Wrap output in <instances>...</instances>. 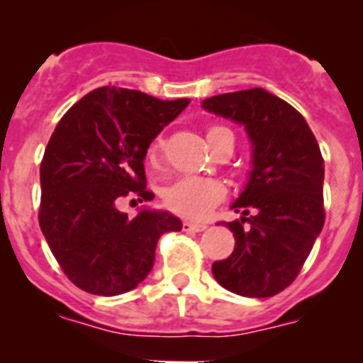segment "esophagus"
<instances>
[{
    "instance_id": "obj_1",
    "label": "esophagus",
    "mask_w": 363,
    "mask_h": 363,
    "mask_svg": "<svg viewBox=\"0 0 363 363\" xmlns=\"http://www.w3.org/2000/svg\"><path fill=\"white\" fill-rule=\"evenodd\" d=\"M205 228H207V225H203V223H191V221L182 223V230H184V232H203Z\"/></svg>"
}]
</instances>
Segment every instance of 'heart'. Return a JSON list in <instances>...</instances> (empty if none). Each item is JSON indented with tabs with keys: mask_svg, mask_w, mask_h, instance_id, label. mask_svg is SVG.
<instances>
[{
	"mask_svg": "<svg viewBox=\"0 0 363 363\" xmlns=\"http://www.w3.org/2000/svg\"><path fill=\"white\" fill-rule=\"evenodd\" d=\"M230 133L226 128L211 126L207 130L208 144H214V140L221 135ZM163 137L158 135L151 142L147 149V158L151 161L158 160L160 151L163 149ZM226 196V186L219 179L212 177H195V175H186L172 182L163 191V202L175 214L188 219H202L212 208L216 207Z\"/></svg>",
	"mask_w": 363,
	"mask_h": 363,
	"instance_id": "heart-1",
	"label": "heart"
}]
</instances>
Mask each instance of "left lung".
Here are the masks:
<instances>
[{
  "label": "left lung",
  "instance_id": "left-lung-1",
  "mask_svg": "<svg viewBox=\"0 0 363 363\" xmlns=\"http://www.w3.org/2000/svg\"><path fill=\"white\" fill-rule=\"evenodd\" d=\"M203 108L242 123L252 142L250 182L232 205L244 218L225 225L235 250L212 274L237 295L274 296L296 279L323 228L320 145L302 113L259 87L211 96Z\"/></svg>",
  "mask_w": 363,
  "mask_h": 363
}]
</instances>
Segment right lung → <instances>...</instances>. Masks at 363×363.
I'll return each mask as SVG.
<instances>
[{"label":"right lung","mask_w":363,"mask_h":363,"mask_svg":"<svg viewBox=\"0 0 363 363\" xmlns=\"http://www.w3.org/2000/svg\"><path fill=\"white\" fill-rule=\"evenodd\" d=\"M188 104L104 86L57 123L40 164L38 221L61 270L80 290L104 296L133 290L151 272L160 237L181 232L182 223L168 212L144 208L130 219L117 205L155 199L145 188L147 147Z\"/></svg>","instance_id":"1"}]
</instances>
